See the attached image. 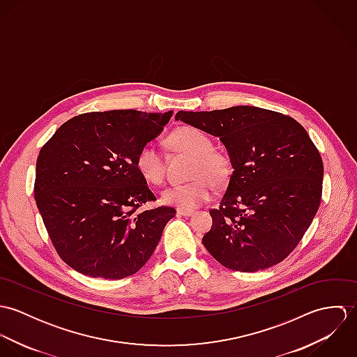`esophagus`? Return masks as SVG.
Here are the masks:
<instances>
[{"instance_id":"obj_1","label":"esophagus","mask_w":357,"mask_h":357,"mask_svg":"<svg viewBox=\"0 0 357 357\" xmlns=\"http://www.w3.org/2000/svg\"><path fill=\"white\" fill-rule=\"evenodd\" d=\"M194 210H187V208H177V214L183 215V217H191L194 215Z\"/></svg>"}]
</instances>
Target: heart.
<instances>
[{"label": "heart", "instance_id": "obj_1", "mask_svg": "<svg viewBox=\"0 0 357 357\" xmlns=\"http://www.w3.org/2000/svg\"><path fill=\"white\" fill-rule=\"evenodd\" d=\"M170 144L181 153L194 156L188 183L174 184L163 191V202L178 208H195L208 202L214 195V183L218 187L228 183L232 174L231 159L227 153L214 150L211 139L194 126H181L170 137ZM136 167L142 177L153 184L165 178V159L153 143L144 144L136 155Z\"/></svg>", "mask_w": 357, "mask_h": 357}]
</instances>
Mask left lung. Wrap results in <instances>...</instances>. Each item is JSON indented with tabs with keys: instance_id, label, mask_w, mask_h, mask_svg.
<instances>
[{
	"instance_id": "left-lung-1",
	"label": "left lung",
	"mask_w": 357,
	"mask_h": 357,
	"mask_svg": "<svg viewBox=\"0 0 357 357\" xmlns=\"http://www.w3.org/2000/svg\"><path fill=\"white\" fill-rule=\"evenodd\" d=\"M176 119L220 137L234 169L220 207L210 210L207 252L241 272L282 262L321 199L323 160L305 129L289 115L253 105L178 111Z\"/></svg>"
}]
</instances>
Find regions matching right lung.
<instances>
[{
	"mask_svg": "<svg viewBox=\"0 0 357 357\" xmlns=\"http://www.w3.org/2000/svg\"><path fill=\"white\" fill-rule=\"evenodd\" d=\"M172 115L136 109L81 114L41 149L36 204L57 255L77 272L123 279L153 255L176 210L139 211L156 198L136 167V155Z\"/></svg>",
	"mask_w": 357,
	"mask_h": 357,
	"instance_id": "add662e5",
	"label": "right lung"
}]
</instances>
